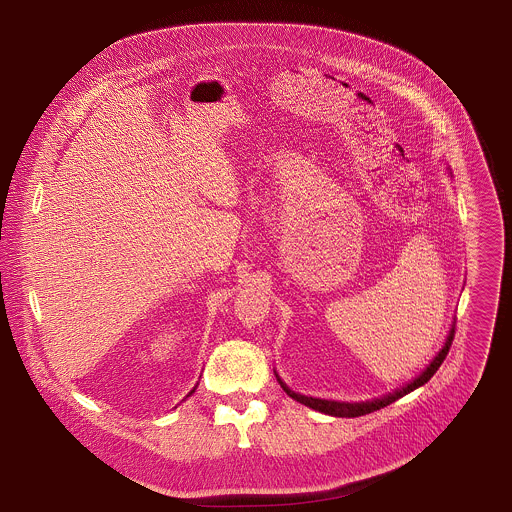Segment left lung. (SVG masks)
I'll use <instances>...</instances> for the list:
<instances>
[{"label": "left lung", "instance_id": "obj_1", "mask_svg": "<svg viewBox=\"0 0 512 512\" xmlns=\"http://www.w3.org/2000/svg\"><path fill=\"white\" fill-rule=\"evenodd\" d=\"M448 170H450V168H448ZM450 176H452V170H450ZM452 340H454V322H452V326H450V330H448V336H446V340H444V346H442L440 350H437V354L429 360L427 367H425L417 377H413L411 381H407L405 385L397 387V389L391 391V393H385V395H381V397H373V399H367V401H338V399L308 397V395L296 393L294 389H289L275 369H273V373H275V379H277V383L281 385V389H283L291 399H294V401H298V403H302V405H306V407H310V409H314V411L332 415V417H358V415H367V413H373V411H377V409H383V407L391 405L393 401L405 397L407 393H411V391L423 387V385L435 375V371L442 367V362H444V358H446V354H448V350H450V346H452Z\"/></svg>", "mask_w": 512, "mask_h": 512}]
</instances>
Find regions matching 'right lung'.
Here are the masks:
<instances>
[{"mask_svg":"<svg viewBox=\"0 0 512 512\" xmlns=\"http://www.w3.org/2000/svg\"><path fill=\"white\" fill-rule=\"evenodd\" d=\"M196 387H198V383H196V385H194V389H192V391H190V393H188V395H186V397H190V395H192V393H194V391H196ZM186 397H184V399H186Z\"/></svg>","mask_w":512,"mask_h":512,"instance_id":"obj_1","label":"right lung"}]
</instances>
